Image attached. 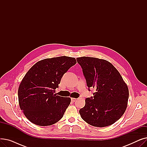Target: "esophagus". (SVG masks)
<instances>
[{
  "label": "esophagus",
  "instance_id": "34e87169",
  "mask_svg": "<svg viewBox=\"0 0 147 147\" xmlns=\"http://www.w3.org/2000/svg\"><path fill=\"white\" fill-rule=\"evenodd\" d=\"M76 99H77L76 98H71V101H72V102H75V101H76Z\"/></svg>",
  "mask_w": 147,
  "mask_h": 147
}]
</instances>
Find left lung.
I'll use <instances>...</instances> for the list:
<instances>
[{
	"instance_id": "8db88e82",
	"label": "left lung",
	"mask_w": 147,
	"mask_h": 147,
	"mask_svg": "<svg viewBox=\"0 0 147 147\" xmlns=\"http://www.w3.org/2000/svg\"><path fill=\"white\" fill-rule=\"evenodd\" d=\"M76 59L82 68L88 87L96 89L94 97L86 98L85 105L79 110L82 119L95 127L111 125L126 110L127 85L110 62L87 57Z\"/></svg>"
}]
</instances>
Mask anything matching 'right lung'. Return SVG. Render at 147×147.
Segmentation results:
<instances>
[{
	"label": "right lung",
	"instance_id": "obj_1",
	"mask_svg": "<svg viewBox=\"0 0 147 147\" xmlns=\"http://www.w3.org/2000/svg\"><path fill=\"white\" fill-rule=\"evenodd\" d=\"M66 56L38 61L26 74L18 91L19 105L27 119L41 126L55 124L63 117L71 98L56 94L61 79L76 64Z\"/></svg>",
	"mask_w": 147,
	"mask_h": 147
}]
</instances>
